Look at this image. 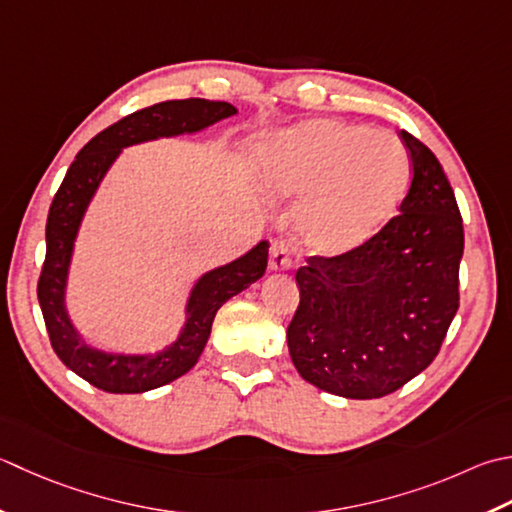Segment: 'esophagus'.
<instances>
[{
    "label": "esophagus",
    "instance_id": "esophagus-1",
    "mask_svg": "<svg viewBox=\"0 0 512 512\" xmlns=\"http://www.w3.org/2000/svg\"><path fill=\"white\" fill-rule=\"evenodd\" d=\"M270 270H286L293 266V257H290V250L286 242H273L270 246V259H268Z\"/></svg>",
    "mask_w": 512,
    "mask_h": 512
}]
</instances>
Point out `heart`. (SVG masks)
I'll return each mask as SVG.
<instances>
[{"label":"heart","mask_w":512,"mask_h":512,"mask_svg":"<svg viewBox=\"0 0 512 512\" xmlns=\"http://www.w3.org/2000/svg\"><path fill=\"white\" fill-rule=\"evenodd\" d=\"M255 168L273 195L306 197L299 239L317 257H339L370 242L410 182V159L397 137L337 119H308L266 139Z\"/></svg>","instance_id":"obj_1"}]
</instances>
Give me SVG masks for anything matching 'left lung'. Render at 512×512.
Returning <instances> with one entry per match:
<instances>
[{"mask_svg": "<svg viewBox=\"0 0 512 512\" xmlns=\"http://www.w3.org/2000/svg\"><path fill=\"white\" fill-rule=\"evenodd\" d=\"M399 215L353 253L308 257L286 339L308 384L348 399L395 393L437 357L459 308L464 224L433 150L406 130Z\"/></svg>", "mask_w": 512, "mask_h": 512, "instance_id": "obj_1", "label": "left lung"}]
</instances>
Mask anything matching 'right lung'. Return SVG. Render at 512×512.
I'll return each mask as SVG.
<instances>
[{
    "instance_id": "add662e5",
    "label": "right lung",
    "mask_w": 512,
    "mask_h": 512,
    "mask_svg": "<svg viewBox=\"0 0 512 512\" xmlns=\"http://www.w3.org/2000/svg\"><path fill=\"white\" fill-rule=\"evenodd\" d=\"M235 113L237 108L226 102L197 97L170 99L130 113L79 150L55 193L48 210L46 259L39 273L37 299L42 306L50 346L57 357L95 388L106 393H144L188 373L208 342L217 310L266 273L268 242H259L244 257L206 273L190 295L188 322L182 335L173 346L157 355H106L88 348L75 333L64 308L66 275L79 222L119 150L146 139L195 133Z\"/></svg>"
}]
</instances>
